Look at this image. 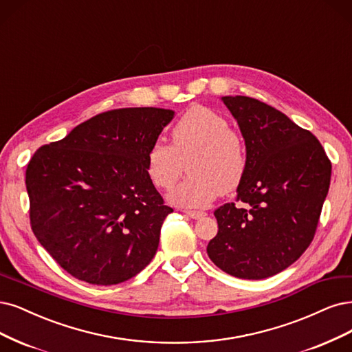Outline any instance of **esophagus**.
<instances>
[{"label": "esophagus", "mask_w": 352, "mask_h": 352, "mask_svg": "<svg viewBox=\"0 0 352 352\" xmlns=\"http://www.w3.org/2000/svg\"><path fill=\"white\" fill-rule=\"evenodd\" d=\"M185 214L190 218H193V220H199V218L205 217L207 214H205L204 211H185Z\"/></svg>", "instance_id": "1"}]
</instances>
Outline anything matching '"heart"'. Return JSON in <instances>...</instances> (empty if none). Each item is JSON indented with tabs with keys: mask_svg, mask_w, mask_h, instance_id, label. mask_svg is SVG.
Wrapping results in <instances>:
<instances>
[{
	"mask_svg": "<svg viewBox=\"0 0 352 352\" xmlns=\"http://www.w3.org/2000/svg\"><path fill=\"white\" fill-rule=\"evenodd\" d=\"M170 145L157 141L145 153V172L151 184L168 190L184 172L190 173L168 199L177 207L202 208L220 193L233 190L245 177L248 155L243 140L228 128L224 116L208 107L193 106L170 132Z\"/></svg>",
	"mask_w": 352,
	"mask_h": 352,
	"instance_id": "b5f03b06",
	"label": "heart"
}]
</instances>
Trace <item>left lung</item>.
<instances>
[{
    "label": "left lung",
    "instance_id": "left-lung-1",
    "mask_svg": "<svg viewBox=\"0 0 352 352\" xmlns=\"http://www.w3.org/2000/svg\"><path fill=\"white\" fill-rule=\"evenodd\" d=\"M245 138L248 167L237 201L214 215L210 259L243 280H263L294 263L316 233L332 164L310 131L275 107L246 96H224Z\"/></svg>",
    "mask_w": 352,
    "mask_h": 352
}]
</instances>
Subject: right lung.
Wrapping results in <instances>:
<instances>
[{
  "label": "right lung",
  "instance_id": "1",
  "mask_svg": "<svg viewBox=\"0 0 352 352\" xmlns=\"http://www.w3.org/2000/svg\"><path fill=\"white\" fill-rule=\"evenodd\" d=\"M173 118L170 109H115L33 154L26 168L32 230L77 280L119 284L154 258L173 210L145 172V153Z\"/></svg>",
  "mask_w": 352,
  "mask_h": 352
}]
</instances>
